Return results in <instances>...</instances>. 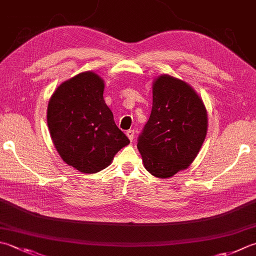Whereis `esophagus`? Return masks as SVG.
Segmentation results:
<instances>
[{
  "label": "esophagus",
  "instance_id": "1",
  "mask_svg": "<svg viewBox=\"0 0 256 256\" xmlns=\"http://www.w3.org/2000/svg\"><path fill=\"white\" fill-rule=\"evenodd\" d=\"M126 136L128 138L130 141H133V138H134V131H133V130H128V131H126Z\"/></svg>",
  "mask_w": 256,
  "mask_h": 256
}]
</instances>
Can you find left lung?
Instances as JSON below:
<instances>
[{"mask_svg":"<svg viewBox=\"0 0 256 256\" xmlns=\"http://www.w3.org/2000/svg\"><path fill=\"white\" fill-rule=\"evenodd\" d=\"M152 93L151 115L138 148L146 171L168 178L196 158L208 133V111L191 85L172 75L155 78Z\"/></svg>","mask_w":256,"mask_h":256,"instance_id":"1","label":"left lung"}]
</instances>
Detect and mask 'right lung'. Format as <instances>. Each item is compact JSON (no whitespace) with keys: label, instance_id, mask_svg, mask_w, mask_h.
<instances>
[{"label":"right lung","instance_id":"right-lung-1","mask_svg":"<svg viewBox=\"0 0 256 256\" xmlns=\"http://www.w3.org/2000/svg\"><path fill=\"white\" fill-rule=\"evenodd\" d=\"M103 92L104 80L86 71L60 84L48 104L54 146L65 163L82 173L102 171L130 143L115 124Z\"/></svg>","mask_w":256,"mask_h":256}]
</instances>
